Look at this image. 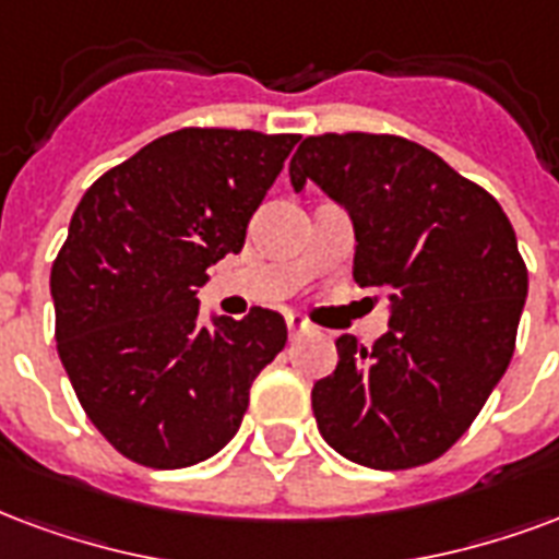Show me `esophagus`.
Masks as SVG:
<instances>
[{
  "label": "esophagus",
  "instance_id": "34e87169",
  "mask_svg": "<svg viewBox=\"0 0 559 559\" xmlns=\"http://www.w3.org/2000/svg\"><path fill=\"white\" fill-rule=\"evenodd\" d=\"M287 329H290V337H299L301 332H311V322L301 313H287Z\"/></svg>",
  "mask_w": 559,
  "mask_h": 559
}]
</instances>
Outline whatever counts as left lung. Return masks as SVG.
Segmentation results:
<instances>
[{
  "label": "left lung",
  "mask_w": 559,
  "mask_h": 559,
  "mask_svg": "<svg viewBox=\"0 0 559 559\" xmlns=\"http://www.w3.org/2000/svg\"><path fill=\"white\" fill-rule=\"evenodd\" d=\"M349 210L358 287L391 296V329L364 349L337 337L313 384L322 438L376 471L427 465L474 424L510 367L527 266L495 198L403 135H308L290 163Z\"/></svg>",
  "instance_id": "1"
}]
</instances>
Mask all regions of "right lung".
Returning a JSON list of instances; mask_svg holds the SVG:
<instances>
[{"label":"right lung","instance_id":"right-lung-1","mask_svg":"<svg viewBox=\"0 0 559 559\" xmlns=\"http://www.w3.org/2000/svg\"><path fill=\"white\" fill-rule=\"evenodd\" d=\"M296 142L186 127L82 195L49 275L56 343L85 415L121 456L189 468L237 436L287 325L266 308L204 325L195 290L206 266L242 251L248 218Z\"/></svg>","mask_w":559,"mask_h":559}]
</instances>
